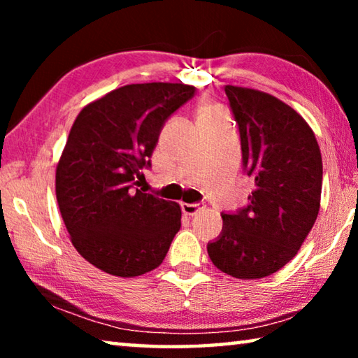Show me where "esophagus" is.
I'll return each mask as SVG.
<instances>
[{"label": "esophagus", "mask_w": 358, "mask_h": 358, "mask_svg": "<svg viewBox=\"0 0 358 358\" xmlns=\"http://www.w3.org/2000/svg\"><path fill=\"white\" fill-rule=\"evenodd\" d=\"M201 208H203V205L201 202H196V203H181V210H183V213L194 216L197 213V211H201Z\"/></svg>", "instance_id": "obj_1"}]
</instances>
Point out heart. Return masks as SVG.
<instances>
[{
	"label": "heart",
	"instance_id": "heart-1",
	"mask_svg": "<svg viewBox=\"0 0 358 358\" xmlns=\"http://www.w3.org/2000/svg\"><path fill=\"white\" fill-rule=\"evenodd\" d=\"M205 113H210V112H205Z\"/></svg>",
	"mask_w": 358,
	"mask_h": 358
}]
</instances>
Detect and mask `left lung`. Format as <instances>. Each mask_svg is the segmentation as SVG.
I'll return each instance as SVG.
<instances>
[{
	"instance_id": "8db88e82",
	"label": "left lung",
	"mask_w": 358,
	"mask_h": 358,
	"mask_svg": "<svg viewBox=\"0 0 358 358\" xmlns=\"http://www.w3.org/2000/svg\"><path fill=\"white\" fill-rule=\"evenodd\" d=\"M238 124L243 171L254 178L248 205L222 213L220 237L207 245L224 273L257 280L295 257L319 213L322 156L308 123L268 93L227 85Z\"/></svg>"
}]
</instances>
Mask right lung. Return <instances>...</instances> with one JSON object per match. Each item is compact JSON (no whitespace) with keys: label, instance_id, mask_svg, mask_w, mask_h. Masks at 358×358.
Masks as SVG:
<instances>
[{"label":"right lung","instance_id":"add662e5","mask_svg":"<svg viewBox=\"0 0 358 358\" xmlns=\"http://www.w3.org/2000/svg\"><path fill=\"white\" fill-rule=\"evenodd\" d=\"M194 93L183 83L126 85L72 124L57 167L58 207L78 254L106 273L155 270L180 230V205L136 186L166 121Z\"/></svg>","mask_w":358,"mask_h":358}]
</instances>
